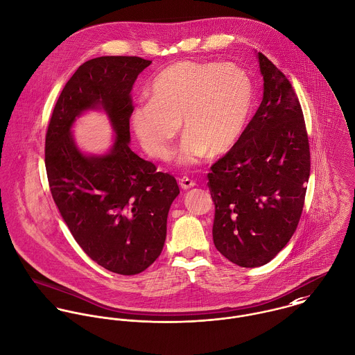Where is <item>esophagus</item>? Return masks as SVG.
Listing matches in <instances>:
<instances>
[{"label": "esophagus", "mask_w": 355, "mask_h": 355, "mask_svg": "<svg viewBox=\"0 0 355 355\" xmlns=\"http://www.w3.org/2000/svg\"><path fill=\"white\" fill-rule=\"evenodd\" d=\"M179 184H180V187H182L183 190H189V189H193L194 186H197L196 180H193V179L187 178V176H183V178L179 180Z\"/></svg>", "instance_id": "1"}]
</instances>
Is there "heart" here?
<instances>
[{
  "instance_id": "b5f03b06",
  "label": "heart",
  "mask_w": 355,
  "mask_h": 355,
  "mask_svg": "<svg viewBox=\"0 0 355 355\" xmlns=\"http://www.w3.org/2000/svg\"><path fill=\"white\" fill-rule=\"evenodd\" d=\"M249 73L232 62L178 61L153 80L150 98L138 103L131 127L139 144L155 159H168L180 131L183 165L228 152L242 137L253 107Z\"/></svg>"
}]
</instances>
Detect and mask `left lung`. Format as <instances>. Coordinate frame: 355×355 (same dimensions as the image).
<instances>
[{
	"instance_id": "8db88e82",
	"label": "left lung",
	"mask_w": 355,
	"mask_h": 355,
	"mask_svg": "<svg viewBox=\"0 0 355 355\" xmlns=\"http://www.w3.org/2000/svg\"><path fill=\"white\" fill-rule=\"evenodd\" d=\"M257 55L263 98L239 141L207 173L214 246L243 268L268 263L288 243L310 175L309 138L295 90L266 55Z\"/></svg>"
}]
</instances>
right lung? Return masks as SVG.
Returning <instances> with one entry per match:
<instances>
[{"label": "right lung", "instance_id": "add662e5", "mask_svg": "<svg viewBox=\"0 0 355 355\" xmlns=\"http://www.w3.org/2000/svg\"><path fill=\"white\" fill-rule=\"evenodd\" d=\"M152 64L137 55H103L82 64L64 86L45 139L51 197L72 236L94 262L119 275H137L162 252L166 217L179 196L176 179L128 146L130 97ZM102 105L116 131L109 155L77 150L70 125L86 108Z\"/></svg>", "mask_w": 355, "mask_h": 355}]
</instances>
